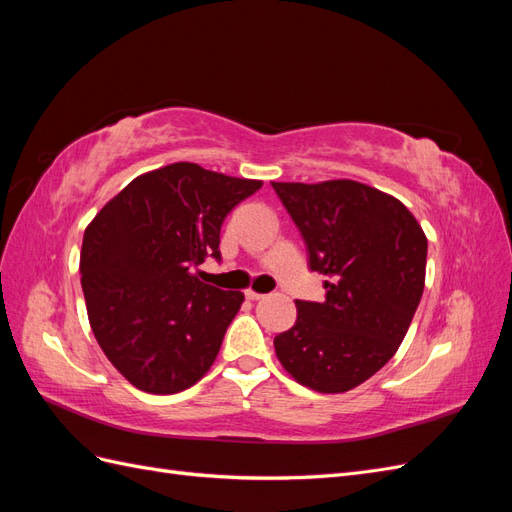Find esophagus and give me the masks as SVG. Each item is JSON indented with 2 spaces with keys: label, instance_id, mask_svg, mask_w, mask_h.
<instances>
[{
  "label": "esophagus",
  "instance_id": "esophagus-1",
  "mask_svg": "<svg viewBox=\"0 0 512 512\" xmlns=\"http://www.w3.org/2000/svg\"><path fill=\"white\" fill-rule=\"evenodd\" d=\"M245 297L250 299V301H258V299H265V294H260V292H256V290H247Z\"/></svg>",
  "mask_w": 512,
  "mask_h": 512
}]
</instances>
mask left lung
<instances>
[{
  "label": "left lung",
  "mask_w": 512,
  "mask_h": 512,
  "mask_svg": "<svg viewBox=\"0 0 512 512\" xmlns=\"http://www.w3.org/2000/svg\"><path fill=\"white\" fill-rule=\"evenodd\" d=\"M301 230L322 303L297 301L275 354L299 384L346 393L393 359L423 297L427 237L408 207L352 179L271 181Z\"/></svg>",
  "instance_id": "1"
}]
</instances>
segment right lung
<instances>
[{"instance_id":"right-lung-1","label":"right lung","mask_w":512,"mask_h":512,"mask_svg":"<svg viewBox=\"0 0 512 512\" xmlns=\"http://www.w3.org/2000/svg\"><path fill=\"white\" fill-rule=\"evenodd\" d=\"M262 181L175 162L136 177L85 228L81 284L106 359L136 389L173 395L211 369L243 292L200 282L220 228Z\"/></svg>"}]
</instances>
